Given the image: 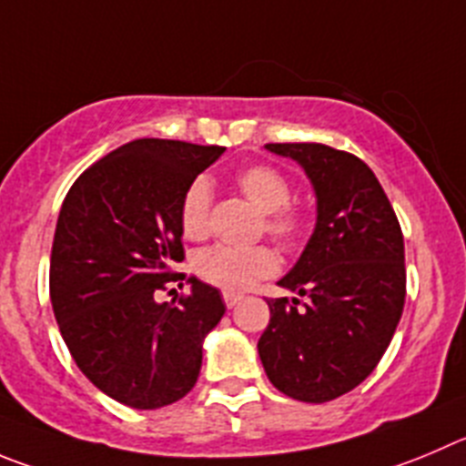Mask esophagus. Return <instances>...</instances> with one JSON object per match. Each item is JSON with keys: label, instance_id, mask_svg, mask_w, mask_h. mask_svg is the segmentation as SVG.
<instances>
[{"label": "esophagus", "instance_id": "34e87169", "mask_svg": "<svg viewBox=\"0 0 466 466\" xmlns=\"http://www.w3.org/2000/svg\"><path fill=\"white\" fill-rule=\"evenodd\" d=\"M241 299H243L241 294H234V292H225L223 294V301H225V306H228V308H234L238 301H241Z\"/></svg>", "mask_w": 466, "mask_h": 466}]
</instances>
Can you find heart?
<instances>
[{"mask_svg":"<svg viewBox=\"0 0 466 466\" xmlns=\"http://www.w3.org/2000/svg\"><path fill=\"white\" fill-rule=\"evenodd\" d=\"M238 190L258 211L264 213V229L285 246H292L306 229V216L292 207V186L280 169L271 165H248L238 169ZM208 211H211V184L207 177H198L181 195L179 225L190 241H199L208 232ZM276 253L267 246L232 248L211 246L195 258V273L208 285L225 292H243L259 278L278 271Z\"/></svg>","mask_w":466,"mask_h":466,"instance_id":"heart-1","label":"heart"}]
</instances>
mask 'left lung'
<instances>
[{
    "label": "left lung",
    "instance_id": "8db88e82",
    "mask_svg": "<svg viewBox=\"0 0 466 466\" xmlns=\"http://www.w3.org/2000/svg\"><path fill=\"white\" fill-rule=\"evenodd\" d=\"M264 149L301 165L317 220L299 262L278 280L297 297L267 301L259 359L280 393L329 402L375 370L398 329L407 282L402 229L375 172L356 156L317 142Z\"/></svg>",
    "mask_w": 466,
    "mask_h": 466
}]
</instances>
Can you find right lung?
Listing matches in <instances>:
<instances>
[{"label":"right lung","instance_id":"1","mask_svg":"<svg viewBox=\"0 0 466 466\" xmlns=\"http://www.w3.org/2000/svg\"><path fill=\"white\" fill-rule=\"evenodd\" d=\"M223 151L128 142L77 177L56 218L50 301L59 331L86 380L133 410H160L193 389L204 338L225 315L218 289L195 276L179 303L156 301L184 259L181 195Z\"/></svg>","mask_w":466,"mask_h":466}]
</instances>
